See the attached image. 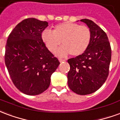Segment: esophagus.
Returning a JSON list of instances; mask_svg holds the SVG:
<instances>
[{
    "instance_id": "1",
    "label": "esophagus",
    "mask_w": 120,
    "mask_h": 120,
    "mask_svg": "<svg viewBox=\"0 0 120 120\" xmlns=\"http://www.w3.org/2000/svg\"><path fill=\"white\" fill-rule=\"evenodd\" d=\"M59 61H60V62H65V60H63V59L59 58Z\"/></svg>"
}]
</instances>
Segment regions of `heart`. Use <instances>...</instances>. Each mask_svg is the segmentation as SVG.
Instances as JSON below:
<instances>
[{
  "mask_svg": "<svg viewBox=\"0 0 120 120\" xmlns=\"http://www.w3.org/2000/svg\"><path fill=\"white\" fill-rule=\"evenodd\" d=\"M42 40L51 52H55L62 42L63 46L55 54L64 57L70 54L73 56L82 55L87 49L91 40V32L86 26L64 22L55 26L53 31L45 29L42 33Z\"/></svg>",
  "mask_w": 120,
  "mask_h": 120,
  "instance_id": "b5f03b06",
  "label": "heart"
}]
</instances>
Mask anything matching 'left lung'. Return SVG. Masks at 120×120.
<instances>
[{
    "label": "left lung",
    "mask_w": 120,
    "mask_h": 120,
    "mask_svg": "<svg viewBox=\"0 0 120 120\" xmlns=\"http://www.w3.org/2000/svg\"><path fill=\"white\" fill-rule=\"evenodd\" d=\"M80 21L90 29L91 40L82 55L68 60V82L74 93L86 95L99 89L108 77L111 48L107 34L98 25L86 19Z\"/></svg>",
    "instance_id": "8db88e82"
}]
</instances>
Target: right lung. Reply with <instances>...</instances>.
<instances>
[{"label":"right lung","instance_id":"obj_1","mask_svg":"<svg viewBox=\"0 0 120 120\" xmlns=\"http://www.w3.org/2000/svg\"><path fill=\"white\" fill-rule=\"evenodd\" d=\"M48 22L34 18L22 20L9 34L5 64L11 80L20 91L38 95L47 89L51 76L60 62L42 40Z\"/></svg>","mask_w":120,"mask_h":120}]
</instances>
